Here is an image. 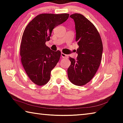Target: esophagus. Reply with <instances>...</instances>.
<instances>
[{"instance_id": "esophagus-1", "label": "esophagus", "mask_w": 123, "mask_h": 123, "mask_svg": "<svg viewBox=\"0 0 123 123\" xmlns=\"http://www.w3.org/2000/svg\"><path fill=\"white\" fill-rule=\"evenodd\" d=\"M61 57L62 58H64V59H67V58H68V55H66V54H64V53H62L61 54Z\"/></svg>"}]
</instances>
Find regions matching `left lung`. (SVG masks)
<instances>
[{
    "mask_svg": "<svg viewBox=\"0 0 123 123\" xmlns=\"http://www.w3.org/2000/svg\"><path fill=\"white\" fill-rule=\"evenodd\" d=\"M70 17L75 22L79 48L76 59L69 57L71 64L67 70L68 77L72 84L83 86L90 81L98 69L103 54V43L96 28L82 14L74 13Z\"/></svg>",
    "mask_w": 123,
    "mask_h": 123,
    "instance_id": "left-lung-1",
    "label": "left lung"
}]
</instances>
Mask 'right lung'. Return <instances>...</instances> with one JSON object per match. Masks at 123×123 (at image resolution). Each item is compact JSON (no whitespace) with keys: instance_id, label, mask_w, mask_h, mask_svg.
I'll return each instance as SVG.
<instances>
[{"instance_id":"obj_1","label":"right lung","mask_w":123,"mask_h":123,"mask_svg":"<svg viewBox=\"0 0 123 123\" xmlns=\"http://www.w3.org/2000/svg\"><path fill=\"white\" fill-rule=\"evenodd\" d=\"M69 14L43 13L27 25L23 34L20 55L23 66L32 81L38 86L46 84L52 69L59 62L61 51L45 45L55 27L66 21Z\"/></svg>"}]
</instances>
